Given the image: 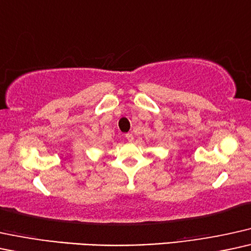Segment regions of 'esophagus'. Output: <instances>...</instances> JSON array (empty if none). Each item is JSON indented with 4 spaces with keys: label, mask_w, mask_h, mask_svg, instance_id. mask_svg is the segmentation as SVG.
Returning a JSON list of instances; mask_svg holds the SVG:
<instances>
[{
    "label": "esophagus",
    "mask_w": 251,
    "mask_h": 251,
    "mask_svg": "<svg viewBox=\"0 0 251 251\" xmlns=\"http://www.w3.org/2000/svg\"><path fill=\"white\" fill-rule=\"evenodd\" d=\"M126 139H127V141L132 142L133 140H134V136H133L132 133H127V134H126Z\"/></svg>",
    "instance_id": "1"
}]
</instances>
